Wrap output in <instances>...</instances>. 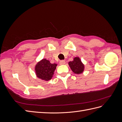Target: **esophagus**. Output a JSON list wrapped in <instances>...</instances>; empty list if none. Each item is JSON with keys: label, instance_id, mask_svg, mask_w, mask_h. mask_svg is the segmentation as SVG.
<instances>
[{"label": "esophagus", "instance_id": "obj_1", "mask_svg": "<svg viewBox=\"0 0 122 122\" xmlns=\"http://www.w3.org/2000/svg\"><path fill=\"white\" fill-rule=\"evenodd\" d=\"M66 64V61H65L64 60H62V61H60V64L61 65H65Z\"/></svg>", "mask_w": 122, "mask_h": 122}]
</instances>
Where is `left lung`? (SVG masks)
Masks as SVG:
<instances>
[{"instance_id":"left-lung-1","label":"left lung","mask_w":122,"mask_h":122,"mask_svg":"<svg viewBox=\"0 0 122 122\" xmlns=\"http://www.w3.org/2000/svg\"><path fill=\"white\" fill-rule=\"evenodd\" d=\"M72 71L77 74L83 73L84 70V65L79 57L74 58L73 61H70L68 63Z\"/></svg>"}]
</instances>
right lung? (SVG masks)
<instances>
[{
	"mask_svg": "<svg viewBox=\"0 0 122 122\" xmlns=\"http://www.w3.org/2000/svg\"><path fill=\"white\" fill-rule=\"evenodd\" d=\"M56 64H51L49 61L43 58L35 66V73L38 78L45 81L50 80L54 74Z\"/></svg>",
	"mask_w": 122,
	"mask_h": 122,
	"instance_id": "1",
	"label": "right lung"
}]
</instances>
